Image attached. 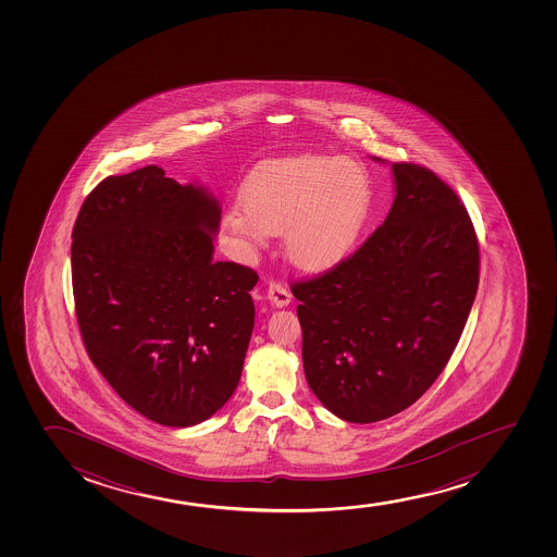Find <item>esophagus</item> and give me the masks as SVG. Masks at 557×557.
Masks as SVG:
<instances>
[{
	"label": "esophagus",
	"mask_w": 557,
	"mask_h": 557,
	"mask_svg": "<svg viewBox=\"0 0 557 557\" xmlns=\"http://www.w3.org/2000/svg\"><path fill=\"white\" fill-rule=\"evenodd\" d=\"M268 297L269 301L278 308L286 307L292 301V294H289L288 288L278 281L269 282Z\"/></svg>",
	"instance_id": "1"
}]
</instances>
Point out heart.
Instances as JSON below:
<instances>
[{
    "instance_id": "heart-1",
    "label": "heart",
    "mask_w": 557,
    "mask_h": 557,
    "mask_svg": "<svg viewBox=\"0 0 557 557\" xmlns=\"http://www.w3.org/2000/svg\"><path fill=\"white\" fill-rule=\"evenodd\" d=\"M371 206V180L352 158L299 156L268 161L247 176L242 205L224 211L223 232L242 250L284 232V249L305 269L331 268L351 250Z\"/></svg>"
}]
</instances>
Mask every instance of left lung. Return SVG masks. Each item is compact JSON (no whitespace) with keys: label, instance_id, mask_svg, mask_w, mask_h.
I'll list each match as a JSON object with an SVG mask.
<instances>
[{"label":"left lung","instance_id":"obj_1","mask_svg":"<svg viewBox=\"0 0 557 557\" xmlns=\"http://www.w3.org/2000/svg\"><path fill=\"white\" fill-rule=\"evenodd\" d=\"M392 171L396 199L377 231L333 269L292 284L308 384L346 422L386 420L425 394L480 284V244L457 193L425 166Z\"/></svg>","mask_w":557,"mask_h":557}]
</instances>
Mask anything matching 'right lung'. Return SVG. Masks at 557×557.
<instances>
[{
    "label": "right lung",
    "instance_id": "obj_1",
    "mask_svg": "<svg viewBox=\"0 0 557 557\" xmlns=\"http://www.w3.org/2000/svg\"><path fill=\"white\" fill-rule=\"evenodd\" d=\"M221 210L158 165L108 176L72 231L85 349L139 414L189 428L236 391L255 326L256 271L213 260Z\"/></svg>",
    "mask_w": 557,
    "mask_h": 557
}]
</instances>
